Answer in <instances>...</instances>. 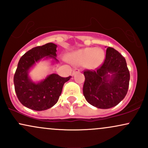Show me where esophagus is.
<instances>
[{
  "label": "esophagus",
  "instance_id": "34e87169",
  "mask_svg": "<svg viewBox=\"0 0 148 148\" xmlns=\"http://www.w3.org/2000/svg\"><path fill=\"white\" fill-rule=\"evenodd\" d=\"M78 72H79V69H74V71L72 72V76H74V74H76V73H78Z\"/></svg>",
  "mask_w": 148,
  "mask_h": 148
}]
</instances>
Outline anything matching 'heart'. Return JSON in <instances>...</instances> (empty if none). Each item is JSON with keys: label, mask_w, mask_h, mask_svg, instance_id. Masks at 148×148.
Returning <instances> with one entry per match:
<instances>
[{"label": "heart", "mask_w": 148, "mask_h": 148, "mask_svg": "<svg viewBox=\"0 0 148 148\" xmlns=\"http://www.w3.org/2000/svg\"><path fill=\"white\" fill-rule=\"evenodd\" d=\"M104 51L101 48L88 47L76 51L72 55L71 61L76 65H86L88 68H96L103 63Z\"/></svg>", "instance_id": "1"}]
</instances>
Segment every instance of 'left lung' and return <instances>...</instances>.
Returning a JSON list of instances; mask_svg holds the SVG:
<instances>
[{
	"label": "left lung",
	"instance_id": "8db88e82",
	"mask_svg": "<svg viewBox=\"0 0 148 148\" xmlns=\"http://www.w3.org/2000/svg\"><path fill=\"white\" fill-rule=\"evenodd\" d=\"M83 92L93 106L107 109L118 105L126 96L130 74L126 60L118 51L107 47L106 58L95 71H85Z\"/></svg>",
	"mask_w": 148,
	"mask_h": 148
}]
</instances>
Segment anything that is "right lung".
<instances>
[{
  "instance_id": "obj_1",
  "label": "right lung",
  "mask_w": 148,
  "mask_h": 148,
  "mask_svg": "<svg viewBox=\"0 0 148 148\" xmlns=\"http://www.w3.org/2000/svg\"><path fill=\"white\" fill-rule=\"evenodd\" d=\"M56 48L57 45L51 42L34 47L18 61L14 76L15 92L20 102L30 109L45 111L53 106L58 101L64 84L72 77L51 74L37 82L30 79V69L40 60L51 59L53 64L58 63Z\"/></svg>"
}]
</instances>
